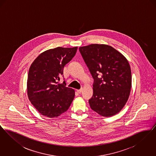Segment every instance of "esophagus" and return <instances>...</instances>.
<instances>
[{"label":"esophagus","mask_w":156,"mask_h":156,"mask_svg":"<svg viewBox=\"0 0 156 156\" xmlns=\"http://www.w3.org/2000/svg\"><path fill=\"white\" fill-rule=\"evenodd\" d=\"M82 90H83V89H82V88H81L80 89H78L76 91H77V92H78V93L80 94V93H81L82 92Z\"/></svg>","instance_id":"obj_1"}]
</instances>
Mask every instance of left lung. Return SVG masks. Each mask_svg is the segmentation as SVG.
<instances>
[{
	"mask_svg": "<svg viewBox=\"0 0 156 156\" xmlns=\"http://www.w3.org/2000/svg\"><path fill=\"white\" fill-rule=\"evenodd\" d=\"M79 50L94 79L93 96L89 100L91 109L104 117L118 113L126 105L132 87L128 61L108 45L92 44Z\"/></svg>",
	"mask_w": 156,
	"mask_h": 156,
	"instance_id": "1",
	"label": "left lung"
}]
</instances>
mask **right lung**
<instances>
[{
  "label": "right lung",
  "mask_w": 156,
  "mask_h": 156,
  "mask_svg": "<svg viewBox=\"0 0 156 156\" xmlns=\"http://www.w3.org/2000/svg\"><path fill=\"white\" fill-rule=\"evenodd\" d=\"M77 47H58L40 54L29 71L27 90L31 104L41 115L57 118L67 111L75 96V90L59 83L63 69L74 57Z\"/></svg>",
  "instance_id": "right-lung-1"
}]
</instances>
